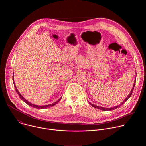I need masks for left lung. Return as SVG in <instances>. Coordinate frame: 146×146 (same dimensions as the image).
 Returning <instances> with one entry per match:
<instances>
[{
	"label": "left lung",
	"instance_id": "8db88e82",
	"mask_svg": "<svg viewBox=\"0 0 146 146\" xmlns=\"http://www.w3.org/2000/svg\"><path fill=\"white\" fill-rule=\"evenodd\" d=\"M135 82H136V80H135V82H134V84H133V87H132V90L131 91V92L129 93V94L128 95V96L127 97V98L125 99L121 104H119V105H117V106H115V107H113V108H104V107H100V106H96V105H94V104H92V103H91L90 102H89L90 103V105L92 106V107H94V108H96V109H100L101 110H103V111H111V110H114V109H117V108H119V107H120L121 105H123V104L125 103L128 100V99L131 96V95H132V92H133V89H134V87H135Z\"/></svg>",
	"mask_w": 146,
	"mask_h": 146
}]
</instances>
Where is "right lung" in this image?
<instances>
[{
	"label": "right lung",
	"instance_id": "1",
	"mask_svg": "<svg viewBox=\"0 0 146 146\" xmlns=\"http://www.w3.org/2000/svg\"><path fill=\"white\" fill-rule=\"evenodd\" d=\"M13 83H14V88H15V91H16V92H17V93L18 94V95H19V98L21 99V100H23L25 103H26L27 104H28V105H29V106H32V107H33V108H36V109H47V108H50V107H51V106H54L55 105H56V104L58 103V102H59V100L61 99V98H60V99H59L57 101H56L55 102H54V103H52V104H50V105H42V106H39V105H34V104H33V103H31V102H28L27 99H25L20 94V93L18 92V90H17V87H16V86H15V82H14V76H13Z\"/></svg>",
	"mask_w": 146,
	"mask_h": 146
}]
</instances>
